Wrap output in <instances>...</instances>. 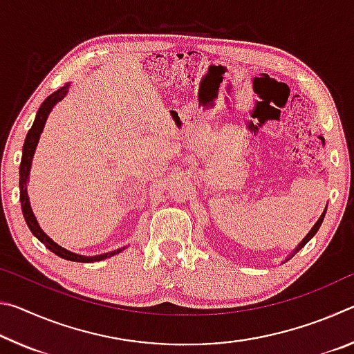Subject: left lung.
Segmentation results:
<instances>
[{
    "label": "left lung",
    "instance_id": "left-lung-1",
    "mask_svg": "<svg viewBox=\"0 0 354 354\" xmlns=\"http://www.w3.org/2000/svg\"><path fill=\"white\" fill-rule=\"evenodd\" d=\"M325 214H326V209H325V211H323V214L320 215V218H319V220H317V223L314 225V227H313V230H310V231H309V234H308L306 237H304V239H303V242L298 245V247L295 248V251H293V254H295V253H297V251H299V250H301V248L304 247V245H306V243H308V242L310 241V239H313V237L315 236V232H317V231H319V227L322 226V221H323V218H325ZM293 254H292V256H293ZM289 259H290V257H287V259H286V261H289Z\"/></svg>",
    "mask_w": 354,
    "mask_h": 354
}]
</instances>
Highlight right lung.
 Returning <instances> with one entry per match:
<instances>
[{
  "mask_svg": "<svg viewBox=\"0 0 354 354\" xmlns=\"http://www.w3.org/2000/svg\"><path fill=\"white\" fill-rule=\"evenodd\" d=\"M67 88L68 86H65L62 88H59L55 93H51L50 97H48L41 106L39 107L37 111V115H35V120L32 123L31 129L28 131L26 134V140H25V145H23V156H21V162H20V201H21V211H23V217H25L26 223L29 226V230H31L32 234L39 239L41 243H45V247L53 251V253L57 254L59 257H62V259H67V261H75V262H95V261H103L107 259V257H111L113 254H117L122 251L123 248L115 250V251H111V253H106V254H100V256H81V254H75L71 253V251L65 250L62 247H59L56 242H53L50 237H48L44 231H41V227L39 226L37 220H35L34 214L31 211V205H29L28 201V192H26V181H28V176H29V170H31V162H32V156L35 151V147H37V142L40 139V133L44 131L45 127V122L48 115H50V112L53 107H55L56 103H59L64 97L65 93H67Z\"/></svg>",
  "mask_w": 354,
  "mask_h": 354,
  "instance_id": "right-lung-1",
  "label": "right lung"
}]
</instances>
